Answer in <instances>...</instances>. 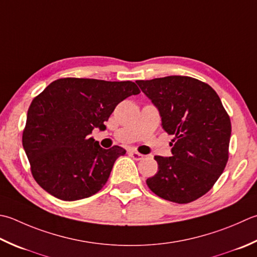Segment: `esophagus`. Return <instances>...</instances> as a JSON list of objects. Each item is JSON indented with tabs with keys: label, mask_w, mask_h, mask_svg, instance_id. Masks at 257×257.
<instances>
[{
	"label": "esophagus",
	"mask_w": 257,
	"mask_h": 257,
	"mask_svg": "<svg viewBox=\"0 0 257 257\" xmlns=\"http://www.w3.org/2000/svg\"><path fill=\"white\" fill-rule=\"evenodd\" d=\"M130 156H132V157H133L135 160H142V159H144V157H145V156H144L143 154L136 152V150H132V152H130Z\"/></svg>",
	"instance_id": "1"
}]
</instances>
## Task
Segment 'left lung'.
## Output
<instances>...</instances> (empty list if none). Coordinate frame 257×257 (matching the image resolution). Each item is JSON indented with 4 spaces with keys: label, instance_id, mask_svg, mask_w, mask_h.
<instances>
[{
    "label": "left lung",
    "instance_id": "obj_1",
    "mask_svg": "<svg viewBox=\"0 0 257 257\" xmlns=\"http://www.w3.org/2000/svg\"><path fill=\"white\" fill-rule=\"evenodd\" d=\"M136 82L157 107L165 132L174 136L173 156H155L158 172L146 183L169 202H194L212 189L227 164L229 115L215 90L197 79L169 75Z\"/></svg>",
    "mask_w": 257,
    "mask_h": 257
}]
</instances>
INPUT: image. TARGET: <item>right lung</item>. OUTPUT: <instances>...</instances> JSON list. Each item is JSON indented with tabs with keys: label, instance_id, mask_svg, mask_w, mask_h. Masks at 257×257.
Returning <instances> with one entry per match:
<instances>
[{
	"label": "right lung",
	"instance_id": "add662e5",
	"mask_svg": "<svg viewBox=\"0 0 257 257\" xmlns=\"http://www.w3.org/2000/svg\"><path fill=\"white\" fill-rule=\"evenodd\" d=\"M138 93L132 81L62 78L50 83L30 104L22 136L35 182L67 202L97 194L125 150L103 149L90 134L104 129L117 104Z\"/></svg>",
	"mask_w": 257,
	"mask_h": 257
}]
</instances>
